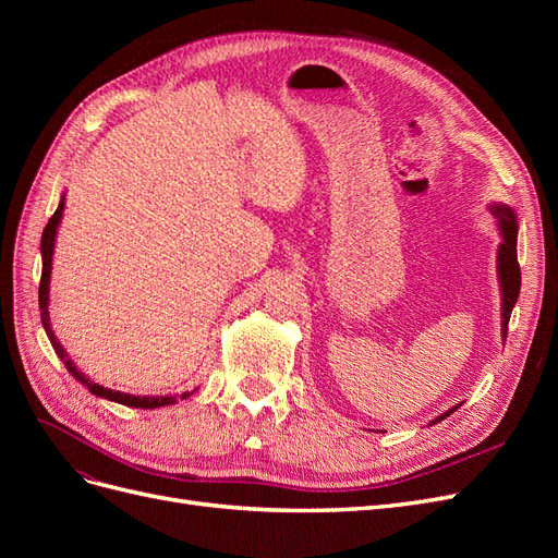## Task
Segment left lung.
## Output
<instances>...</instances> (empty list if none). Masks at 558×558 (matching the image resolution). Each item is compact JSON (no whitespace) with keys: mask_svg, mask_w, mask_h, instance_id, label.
<instances>
[{"mask_svg":"<svg viewBox=\"0 0 558 558\" xmlns=\"http://www.w3.org/2000/svg\"><path fill=\"white\" fill-rule=\"evenodd\" d=\"M494 214L500 221V232H502V242L498 248V277H500V291H502V337H508L510 314L521 289V269L517 260V216L510 207L505 205H496ZM451 412H456V408L445 412L442 416H437L433 424L447 418Z\"/></svg>","mask_w":558,"mask_h":558,"instance_id":"1","label":"left lung"}]
</instances>
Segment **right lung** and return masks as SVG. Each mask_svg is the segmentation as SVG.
Returning <instances> with one entry per match:
<instances>
[{
    "label": "right lung",
    "instance_id": "1",
    "mask_svg": "<svg viewBox=\"0 0 558 558\" xmlns=\"http://www.w3.org/2000/svg\"><path fill=\"white\" fill-rule=\"evenodd\" d=\"M62 209H64V197L60 199V207L56 209V214L48 218V223L44 228V234H41V281H39V310H41V324H44V330L48 335L50 344H53L56 353L62 359V363L66 365V369L81 381L88 386V391L99 396V398H107V400H113V402H121V404H128V408H142V410H156V408H165V404H172L177 402V396H156V398H140V396H128V393H121V391H111V388H105L99 386L95 381H90L88 377H83V373H78L76 365L66 359V351L60 347L56 332L50 330V318H48V283H50V263H53V246H56V232H58V226H60V218H62ZM193 393V391H191ZM191 393H181L179 398H189Z\"/></svg>",
    "mask_w": 558,
    "mask_h": 558
}]
</instances>
